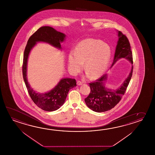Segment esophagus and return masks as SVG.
I'll use <instances>...</instances> for the list:
<instances>
[{
    "label": "esophagus",
    "instance_id": "esophagus-1",
    "mask_svg": "<svg viewBox=\"0 0 155 155\" xmlns=\"http://www.w3.org/2000/svg\"><path fill=\"white\" fill-rule=\"evenodd\" d=\"M77 84L78 85H81L82 84V82L79 81H78L77 82Z\"/></svg>",
    "mask_w": 155,
    "mask_h": 155
}]
</instances>
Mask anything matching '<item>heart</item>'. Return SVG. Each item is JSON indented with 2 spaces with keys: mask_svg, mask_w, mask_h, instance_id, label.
Returning a JSON list of instances; mask_svg holds the SVG:
<instances>
[{
  "mask_svg": "<svg viewBox=\"0 0 155 155\" xmlns=\"http://www.w3.org/2000/svg\"><path fill=\"white\" fill-rule=\"evenodd\" d=\"M111 57V48L104 42L95 38H86L79 42L74 51L68 54V69L76 74L84 68L92 79H97L107 69Z\"/></svg>",
  "mask_w": 155,
  "mask_h": 155,
  "instance_id": "obj_1",
  "label": "heart"
}]
</instances>
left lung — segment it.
<instances>
[{"instance_id": "1", "label": "left lung", "mask_w": 155, "mask_h": 155, "mask_svg": "<svg viewBox=\"0 0 155 155\" xmlns=\"http://www.w3.org/2000/svg\"><path fill=\"white\" fill-rule=\"evenodd\" d=\"M117 35L119 39L111 68L117 61L121 58H125L132 64L133 63V54L129 41L127 36L120 31H117ZM133 71L132 65L130 72L126 79L118 88L115 90L105 87V83L107 79V74H104L96 82L89 83L91 92L84 99L87 107L92 110L98 113L104 112L113 108L120 101L125 94L131 78Z\"/></svg>"}]
</instances>
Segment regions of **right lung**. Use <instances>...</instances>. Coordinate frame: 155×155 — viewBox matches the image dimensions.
I'll list each match as a JSON object with an SVG mask.
<instances>
[{
	"instance_id": "obj_1",
	"label": "right lung",
	"mask_w": 155,
	"mask_h": 155,
	"mask_svg": "<svg viewBox=\"0 0 155 155\" xmlns=\"http://www.w3.org/2000/svg\"><path fill=\"white\" fill-rule=\"evenodd\" d=\"M66 35L57 31L50 26H42L28 39L24 53L22 76L28 94L35 104L47 111L56 110L63 105L71 89L76 86V79L62 78L54 88L49 92L40 93L35 91L29 84L27 78V65L28 56L32 48L38 42L48 43L54 48L62 49L61 43L65 40Z\"/></svg>"
}]
</instances>
